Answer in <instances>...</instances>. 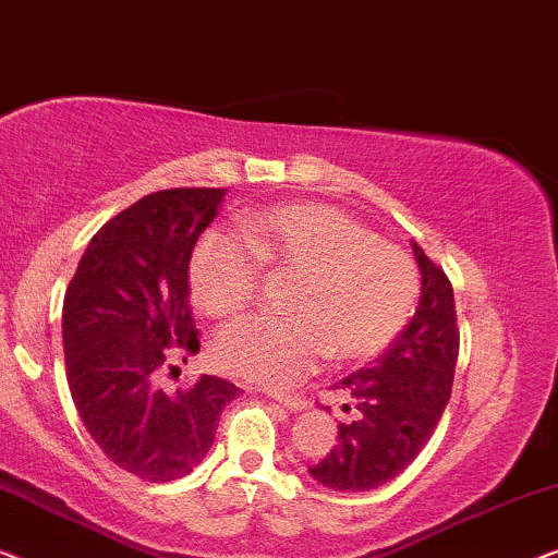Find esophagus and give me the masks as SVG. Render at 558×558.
<instances>
[{
  "instance_id": "1",
  "label": "esophagus",
  "mask_w": 558,
  "mask_h": 558,
  "mask_svg": "<svg viewBox=\"0 0 558 558\" xmlns=\"http://www.w3.org/2000/svg\"><path fill=\"white\" fill-rule=\"evenodd\" d=\"M268 397H272L276 399V402L280 404V407H286L288 412H301V410H305V399H298V397H282V395H268Z\"/></svg>"
}]
</instances>
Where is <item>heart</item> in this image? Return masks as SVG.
Wrapping results in <instances>:
<instances>
[{"instance_id":"1","label":"heart","mask_w":558,"mask_h":558,"mask_svg":"<svg viewBox=\"0 0 558 558\" xmlns=\"http://www.w3.org/2000/svg\"><path fill=\"white\" fill-rule=\"evenodd\" d=\"M242 240L209 232L190 260L194 305L211 318L245 311L270 278H295L293 318H245L211 343L215 364L238 379L293 387L326 359L381 354L414 311L420 278L410 257L318 202L278 204L245 217Z\"/></svg>"}]
</instances>
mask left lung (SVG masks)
Returning <instances> with one entry per match:
<instances>
[{"label":"left lung","mask_w":558,"mask_h":558,"mask_svg":"<svg viewBox=\"0 0 558 558\" xmlns=\"http://www.w3.org/2000/svg\"><path fill=\"white\" fill-rule=\"evenodd\" d=\"M412 253L422 276L420 305L374 366L336 384L354 404V420L339 425L333 450L308 468L324 488L361 493L395 481L433 437L450 402L460 341L452 286L414 240Z\"/></svg>","instance_id":"1"}]
</instances>
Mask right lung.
<instances>
[{"instance_id": "obj_1", "label": "right lung", "mask_w": 558, "mask_h": 558, "mask_svg": "<svg viewBox=\"0 0 558 558\" xmlns=\"http://www.w3.org/2000/svg\"><path fill=\"white\" fill-rule=\"evenodd\" d=\"M222 197L225 190H163L108 219L62 305L75 410L106 458L148 483L192 473L215 442L225 404L240 395L207 374L190 389L161 384L171 361L199 351L190 260Z\"/></svg>"}]
</instances>
